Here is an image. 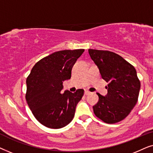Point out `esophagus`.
Segmentation results:
<instances>
[{"label": "esophagus", "instance_id": "esophagus-1", "mask_svg": "<svg viewBox=\"0 0 153 153\" xmlns=\"http://www.w3.org/2000/svg\"><path fill=\"white\" fill-rule=\"evenodd\" d=\"M84 93H85V95H89V94L91 93H90V92H89L88 91H87V90H86V91H85Z\"/></svg>", "mask_w": 153, "mask_h": 153}]
</instances>
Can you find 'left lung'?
<instances>
[{
  "mask_svg": "<svg viewBox=\"0 0 153 153\" xmlns=\"http://www.w3.org/2000/svg\"><path fill=\"white\" fill-rule=\"evenodd\" d=\"M91 59L99 68L102 78L108 83V93H97L99 101L94 114L108 124L123 120L137 104L141 83L134 67L118 54L109 51L88 49Z\"/></svg>",
  "mask_w": 153,
  "mask_h": 153,
  "instance_id": "obj_1",
  "label": "left lung"
}]
</instances>
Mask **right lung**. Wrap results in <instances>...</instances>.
Returning <instances> with one entry per match:
<instances>
[{"instance_id": "1", "label": "right lung", "mask_w": 153, "mask_h": 153, "mask_svg": "<svg viewBox=\"0 0 153 153\" xmlns=\"http://www.w3.org/2000/svg\"><path fill=\"white\" fill-rule=\"evenodd\" d=\"M84 49L62 50L39 60L26 79V100L35 118L45 127L62 128L74 116L84 91L62 93V83L71 78L72 69Z\"/></svg>"}]
</instances>
